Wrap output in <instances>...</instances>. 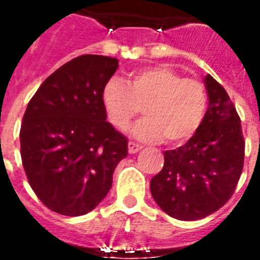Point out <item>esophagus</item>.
<instances>
[{"instance_id": "34e87169", "label": "esophagus", "mask_w": 260, "mask_h": 260, "mask_svg": "<svg viewBox=\"0 0 260 260\" xmlns=\"http://www.w3.org/2000/svg\"><path fill=\"white\" fill-rule=\"evenodd\" d=\"M139 150H142L141 145H138L135 142H129V143H128V152H129L131 154H135V153H138Z\"/></svg>"}]
</instances>
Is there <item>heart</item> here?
<instances>
[{"mask_svg": "<svg viewBox=\"0 0 260 260\" xmlns=\"http://www.w3.org/2000/svg\"><path fill=\"white\" fill-rule=\"evenodd\" d=\"M102 100L108 121L121 132L141 114L134 135L145 142L181 145L191 139L205 119L207 91L201 80L182 78L169 67H150L132 72L128 85L110 79L103 87Z\"/></svg>", "mask_w": 260, "mask_h": 260, "instance_id": "heart-1", "label": "heart"}]
</instances>
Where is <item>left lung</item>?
<instances>
[{
  "instance_id": "1",
  "label": "left lung",
  "mask_w": 260,
  "mask_h": 260,
  "mask_svg": "<svg viewBox=\"0 0 260 260\" xmlns=\"http://www.w3.org/2000/svg\"><path fill=\"white\" fill-rule=\"evenodd\" d=\"M209 108L184 146L164 152L163 170L150 181L161 210L178 220H199L223 207L234 193L245 154L240 115L224 87L205 79Z\"/></svg>"
}]
</instances>
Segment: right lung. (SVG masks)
<instances>
[{
	"label": "right lung",
	"mask_w": 260,
	"mask_h": 260,
	"mask_svg": "<svg viewBox=\"0 0 260 260\" xmlns=\"http://www.w3.org/2000/svg\"><path fill=\"white\" fill-rule=\"evenodd\" d=\"M117 68V58L79 55L50 75L27 104L19 134L22 164L31 189L53 212H91L128 154V139L106 121L102 100Z\"/></svg>",
	"instance_id": "1"
}]
</instances>
